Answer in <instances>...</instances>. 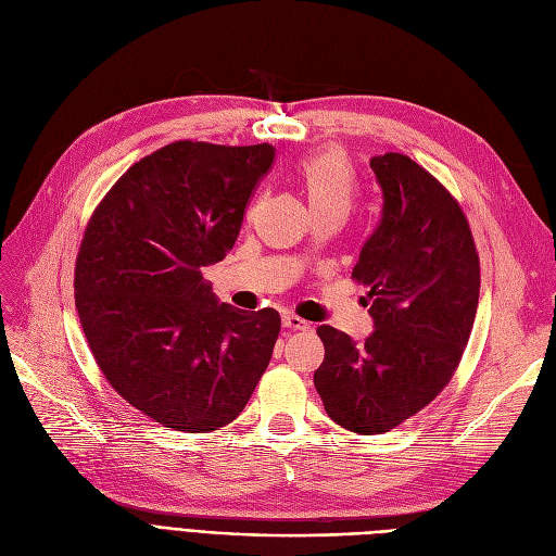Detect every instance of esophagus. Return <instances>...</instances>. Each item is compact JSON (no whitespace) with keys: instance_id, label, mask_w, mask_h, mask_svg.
<instances>
[{"instance_id":"34e87169","label":"esophagus","mask_w":556,"mask_h":556,"mask_svg":"<svg viewBox=\"0 0 556 556\" xmlns=\"http://www.w3.org/2000/svg\"><path fill=\"white\" fill-rule=\"evenodd\" d=\"M282 326L290 328V330H307V328H309V324H307L305 319H301V317H296V315H292V313L282 315Z\"/></svg>"}]
</instances>
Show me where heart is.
Instances as JSON below:
<instances>
[{
  "label": "heart",
  "mask_w": 556,
  "mask_h": 556,
  "mask_svg": "<svg viewBox=\"0 0 556 556\" xmlns=\"http://www.w3.org/2000/svg\"><path fill=\"white\" fill-rule=\"evenodd\" d=\"M296 180L309 205V212L340 207L346 210L353 191V173L342 150L328 148L301 160Z\"/></svg>",
  "instance_id": "obj_1"
}]
</instances>
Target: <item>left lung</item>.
I'll return each instance as SVG.
<instances>
[{
  "instance_id": "8db88e82",
  "label": "left lung",
  "mask_w": 556,
  "mask_h": 556,
  "mask_svg": "<svg viewBox=\"0 0 556 556\" xmlns=\"http://www.w3.org/2000/svg\"><path fill=\"white\" fill-rule=\"evenodd\" d=\"M381 218L351 278L367 287L374 319L365 342L319 326L326 355L315 371L324 408L340 427L386 433L431 404L460 363L479 303V255L463 210L406 154L369 162Z\"/></svg>"
}]
</instances>
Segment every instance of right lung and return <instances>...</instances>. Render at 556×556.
Returning <instances> with one entry per match:
<instances>
[{
  "mask_svg": "<svg viewBox=\"0 0 556 556\" xmlns=\"http://www.w3.org/2000/svg\"><path fill=\"white\" fill-rule=\"evenodd\" d=\"M274 157L269 143H168L86 226L75 305L88 346L111 388L173 431L230 425L271 361L280 315L218 303L203 269L235 247Z\"/></svg>",
  "mask_w": 556,
  "mask_h": 556,
  "instance_id": "obj_1",
  "label": "right lung"
}]
</instances>
